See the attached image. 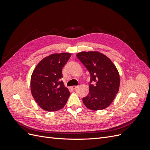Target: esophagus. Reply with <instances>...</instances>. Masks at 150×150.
<instances>
[{
    "label": "esophagus",
    "mask_w": 150,
    "mask_h": 150,
    "mask_svg": "<svg viewBox=\"0 0 150 150\" xmlns=\"http://www.w3.org/2000/svg\"><path fill=\"white\" fill-rule=\"evenodd\" d=\"M78 87V86H71V88L73 89H76Z\"/></svg>",
    "instance_id": "1"
}]
</instances>
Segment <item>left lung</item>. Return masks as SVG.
Here are the masks:
<instances>
[{"label": "left lung", "instance_id": "1", "mask_svg": "<svg viewBox=\"0 0 150 150\" xmlns=\"http://www.w3.org/2000/svg\"><path fill=\"white\" fill-rule=\"evenodd\" d=\"M76 56L91 76L89 94L83 98L84 105L94 111L108 108L120 88V75L116 66L106 56L97 51L81 52Z\"/></svg>", "mask_w": 150, "mask_h": 150}]
</instances>
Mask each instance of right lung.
<instances>
[{
  "label": "right lung",
  "instance_id": "1",
  "mask_svg": "<svg viewBox=\"0 0 150 150\" xmlns=\"http://www.w3.org/2000/svg\"><path fill=\"white\" fill-rule=\"evenodd\" d=\"M71 54H53L44 57L34 69L30 79L32 95L38 105L47 111H56L65 106L70 96L64 86L62 69Z\"/></svg>",
  "mask_w": 150,
  "mask_h": 150
}]
</instances>
